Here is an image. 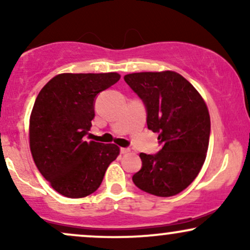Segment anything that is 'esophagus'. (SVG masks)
<instances>
[{
  "instance_id": "34e87169",
  "label": "esophagus",
  "mask_w": 250,
  "mask_h": 250,
  "mask_svg": "<svg viewBox=\"0 0 250 250\" xmlns=\"http://www.w3.org/2000/svg\"><path fill=\"white\" fill-rule=\"evenodd\" d=\"M130 153V149L129 148H121V154H128Z\"/></svg>"
}]
</instances>
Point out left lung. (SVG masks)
<instances>
[{"instance_id": "left-lung-1", "label": "left lung", "mask_w": 250, "mask_h": 250, "mask_svg": "<svg viewBox=\"0 0 250 250\" xmlns=\"http://www.w3.org/2000/svg\"><path fill=\"white\" fill-rule=\"evenodd\" d=\"M147 108V125L159 133L162 149L140 154L141 170L133 176L137 188L155 196L181 193L196 179L207 156L210 116L205 100L179 73L171 70L125 76Z\"/></svg>"}]
</instances>
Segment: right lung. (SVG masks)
I'll return each instance as SVG.
<instances>
[{
	"instance_id": "add662e5",
	"label": "right lung",
	"mask_w": 250,
	"mask_h": 250,
	"mask_svg": "<svg viewBox=\"0 0 250 250\" xmlns=\"http://www.w3.org/2000/svg\"><path fill=\"white\" fill-rule=\"evenodd\" d=\"M117 73L59 74L41 89L29 120L34 162L59 194L80 199L101 186L105 170L120 154L114 143L85 141L95 116L94 100L111 87Z\"/></svg>"
}]
</instances>
